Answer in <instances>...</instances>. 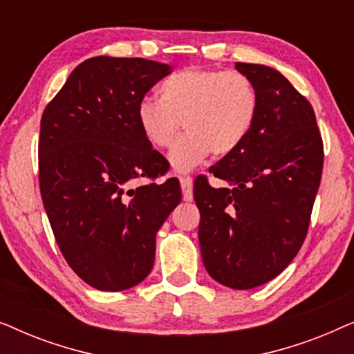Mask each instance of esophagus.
I'll use <instances>...</instances> for the list:
<instances>
[{"label": "esophagus", "mask_w": 354, "mask_h": 354, "mask_svg": "<svg viewBox=\"0 0 354 354\" xmlns=\"http://www.w3.org/2000/svg\"><path fill=\"white\" fill-rule=\"evenodd\" d=\"M180 187H182V196L183 201H192L193 200V182L190 177H182L180 178Z\"/></svg>", "instance_id": "1"}]
</instances>
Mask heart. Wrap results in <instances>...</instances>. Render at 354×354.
<instances>
[{"instance_id":"obj_1","label":"heart","mask_w":354,"mask_h":354,"mask_svg":"<svg viewBox=\"0 0 354 354\" xmlns=\"http://www.w3.org/2000/svg\"><path fill=\"white\" fill-rule=\"evenodd\" d=\"M159 91L161 100L143 96L138 101L137 122L158 149L171 148L183 125L187 133L171 153L177 172L192 171L209 153L224 158L236 151L258 118V90L236 71L190 67L169 75Z\"/></svg>"}]
</instances>
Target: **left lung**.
<instances>
[{"mask_svg":"<svg viewBox=\"0 0 354 354\" xmlns=\"http://www.w3.org/2000/svg\"><path fill=\"white\" fill-rule=\"evenodd\" d=\"M259 96L245 143L196 177L198 239L207 274L225 287H259L292 263L306 239L321 183L324 143L309 101L275 69L236 62Z\"/></svg>","mask_w":354,"mask_h":354,"instance_id":"obj_1","label":"left lung"}]
</instances>
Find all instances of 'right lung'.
<instances>
[{
  "label": "right lung",
  "instance_id": "1",
  "mask_svg": "<svg viewBox=\"0 0 354 354\" xmlns=\"http://www.w3.org/2000/svg\"><path fill=\"white\" fill-rule=\"evenodd\" d=\"M171 67L90 57L43 111L38 180L56 243L93 288L119 292L151 272L156 232L182 200L169 162L137 122L138 101ZM135 178L147 180L133 187Z\"/></svg>",
  "mask_w": 354,
  "mask_h": 354
}]
</instances>
